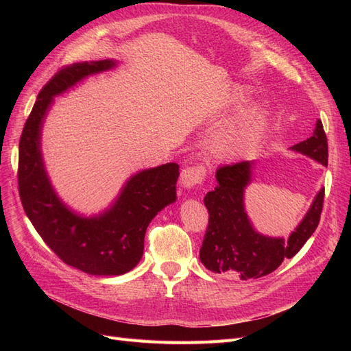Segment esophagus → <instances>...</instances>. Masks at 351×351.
<instances>
[{"mask_svg": "<svg viewBox=\"0 0 351 351\" xmlns=\"http://www.w3.org/2000/svg\"><path fill=\"white\" fill-rule=\"evenodd\" d=\"M206 169L204 165L186 167L182 171V186L186 189H192L205 182Z\"/></svg>", "mask_w": 351, "mask_h": 351, "instance_id": "1", "label": "esophagus"}]
</instances>
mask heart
I'll use <instances>...</instances> for the list:
<instances>
[{
    "label": "heart",
    "instance_id": "b5f03b06",
    "mask_svg": "<svg viewBox=\"0 0 351 351\" xmlns=\"http://www.w3.org/2000/svg\"><path fill=\"white\" fill-rule=\"evenodd\" d=\"M247 97L249 95L246 89H234L228 99L230 107H239V105L247 101ZM265 124H267V115L258 105L240 111L212 136V154L222 159L240 156L259 139L261 133L265 129Z\"/></svg>",
    "mask_w": 351,
    "mask_h": 351
}]
</instances>
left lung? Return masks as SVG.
I'll return each instance as SVG.
<instances>
[{"label": "left lung", "mask_w": 351, "mask_h": 351, "mask_svg": "<svg viewBox=\"0 0 351 351\" xmlns=\"http://www.w3.org/2000/svg\"><path fill=\"white\" fill-rule=\"evenodd\" d=\"M291 149L326 167L328 141L322 121H316L309 139L294 145ZM252 161L219 167L218 184L204 199L209 221L199 252L200 262L212 272H232L241 280L265 277L303 247L319 224L325 195V190L321 189L289 240L259 234L244 210V189L252 182Z\"/></svg>", "instance_id": "8db88e82"}]
</instances>
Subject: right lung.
Segmentation results:
<instances>
[{
  "instance_id": "right-lung-1",
  "label": "right lung",
  "mask_w": 351,
  "mask_h": 351,
  "mask_svg": "<svg viewBox=\"0 0 351 351\" xmlns=\"http://www.w3.org/2000/svg\"><path fill=\"white\" fill-rule=\"evenodd\" d=\"M112 67V60L62 67L39 92L19 143V195L32 226L62 262L90 275H121L139 263L146 228L176 202L180 174L176 162L143 169L129 178L110 209L90 218L74 214L54 192L40 154V130L52 99Z\"/></svg>"
}]
</instances>
